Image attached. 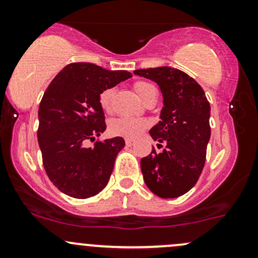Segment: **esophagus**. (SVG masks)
Wrapping results in <instances>:
<instances>
[{
	"instance_id": "1",
	"label": "esophagus",
	"mask_w": 258,
	"mask_h": 258,
	"mask_svg": "<svg viewBox=\"0 0 258 258\" xmlns=\"http://www.w3.org/2000/svg\"><path fill=\"white\" fill-rule=\"evenodd\" d=\"M126 146L127 147H131V146H133V143H135V141H133V139H126Z\"/></svg>"
}]
</instances>
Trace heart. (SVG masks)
<instances>
[{
	"label": "heart",
	"instance_id": "obj_1",
	"mask_svg": "<svg viewBox=\"0 0 258 258\" xmlns=\"http://www.w3.org/2000/svg\"><path fill=\"white\" fill-rule=\"evenodd\" d=\"M136 93L141 97L142 99H144V97L147 96L148 92L153 90L154 86L150 85L149 82L144 81H138L133 85ZM115 90L114 88H108V90L103 91L99 96V104L100 108L104 111H109L111 108V102L114 98ZM148 126V122L146 120L142 119H135V117H117L114 119L110 122L109 130L112 135L115 136H121V137L126 138H137L142 132L146 130Z\"/></svg>",
	"mask_w": 258,
	"mask_h": 258
}]
</instances>
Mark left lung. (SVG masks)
I'll return each mask as SVG.
<instances>
[{
	"instance_id": "obj_1",
	"label": "left lung",
	"mask_w": 258,
	"mask_h": 258,
	"mask_svg": "<svg viewBox=\"0 0 258 258\" xmlns=\"http://www.w3.org/2000/svg\"><path fill=\"white\" fill-rule=\"evenodd\" d=\"M133 74L158 84L164 103L160 121L149 133L166 147L161 153L153 148L141 160L144 182L160 198H178L193 188L205 165L211 136L210 103L201 86L178 69L160 67Z\"/></svg>"
}]
</instances>
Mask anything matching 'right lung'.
<instances>
[{
    "label": "right lung",
    "mask_w": 258,
    "mask_h": 258,
    "mask_svg": "<svg viewBox=\"0 0 258 258\" xmlns=\"http://www.w3.org/2000/svg\"><path fill=\"white\" fill-rule=\"evenodd\" d=\"M131 78L126 70L72 63L47 87L38 108L37 141L47 176L61 193L86 199L108 184L125 141L114 137L97 142L93 148L84 144L106 128L100 93Z\"/></svg>",
    "instance_id": "1"
}]
</instances>
